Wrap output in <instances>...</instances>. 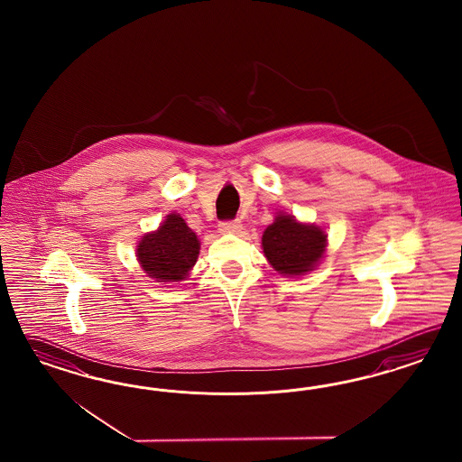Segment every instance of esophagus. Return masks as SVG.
Instances as JSON below:
<instances>
[{
  "instance_id": "1",
  "label": "esophagus",
  "mask_w": 462,
  "mask_h": 462,
  "mask_svg": "<svg viewBox=\"0 0 462 462\" xmlns=\"http://www.w3.org/2000/svg\"><path fill=\"white\" fill-rule=\"evenodd\" d=\"M218 230H220V234H238L242 230V224L238 220L222 222V224L218 225Z\"/></svg>"
}]
</instances>
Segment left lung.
I'll list each match as a JSON object with an SVG mask.
<instances>
[{"label":"left lung","instance_id":"left-lung-1","mask_svg":"<svg viewBox=\"0 0 462 462\" xmlns=\"http://www.w3.org/2000/svg\"><path fill=\"white\" fill-rule=\"evenodd\" d=\"M322 226L300 222L280 211L263 234V252L267 263L286 278H300L320 264L328 245Z\"/></svg>","mask_w":462,"mask_h":462}]
</instances>
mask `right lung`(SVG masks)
Returning <instances> with one entry per match:
<instances>
[{"label": "right lung", "mask_w": 462, "mask_h": 462, "mask_svg": "<svg viewBox=\"0 0 462 462\" xmlns=\"http://www.w3.org/2000/svg\"><path fill=\"white\" fill-rule=\"evenodd\" d=\"M199 245V238L181 215L171 211L157 230L142 236L135 255L149 278L162 284H178L186 280L195 267Z\"/></svg>", "instance_id": "right-lung-1"}]
</instances>
